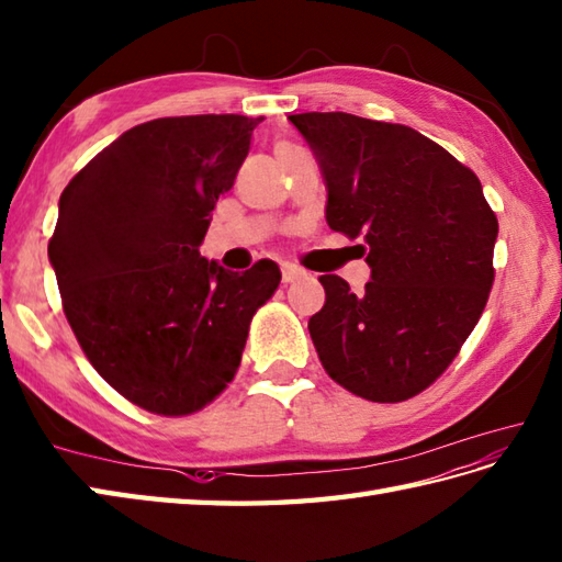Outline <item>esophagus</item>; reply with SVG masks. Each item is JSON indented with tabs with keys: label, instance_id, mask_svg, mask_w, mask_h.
I'll return each mask as SVG.
<instances>
[{
	"label": "esophagus",
	"instance_id": "34e87169",
	"mask_svg": "<svg viewBox=\"0 0 562 562\" xmlns=\"http://www.w3.org/2000/svg\"><path fill=\"white\" fill-rule=\"evenodd\" d=\"M307 277V271H303L301 267H293V265H283L281 267V279L283 283H295Z\"/></svg>",
	"mask_w": 562,
	"mask_h": 562
}]
</instances>
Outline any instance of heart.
<instances>
[{"label":"heart","instance_id":"obj_1","mask_svg":"<svg viewBox=\"0 0 562 562\" xmlns=\"http://www.w3.org/2000/svg\"><path fill=\"white\" fill-rule=\"evenodd\" d=\"M279 147H285V145H279Z\"/></svg>","mask_w":562,"mask_h":562}]
</instances>
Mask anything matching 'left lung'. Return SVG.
I'll return each instance as SVG.
<instances>
[{
	"instance_id": "1",
	"label": "left lung",
	"mask_w": 562,
	"mask_h": 562,
	"mask_svg": "<svg viewBox=\"0 0 562 562\" xmlns=\"http://www.w3.org/2000/svg\"><path fill=\"white\" fill-rule=\"evenodd\" d=\"M327 181V225L361 239L363 293L327 273L307 323L331 381L403 403L437 381L483 315L495 281L497 215L473 169L400 123L351 113L289 116Z\"/></svg>"
}]
</instances>
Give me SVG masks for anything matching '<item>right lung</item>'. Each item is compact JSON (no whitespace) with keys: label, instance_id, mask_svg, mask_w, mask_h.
Instances as JSON below:
<instances>
[{"label":"right lung","instance_id":"add662e5","mask_svg":"<svg viewBox=\"0 0 562 562\" xmlns=\"http://www.w3.org/2000/svg\"><path fill=\"white\" fill-rule=\"evenodd\" d=\"M259 119H155L125 131L60 196L48 257L63 311L97 373L153 415L184 417L221 395L249 323L281 271L201 257L211 211L249 153Z\"/></svg>","mask_w":562,"mask_h":562}]
</instances>
